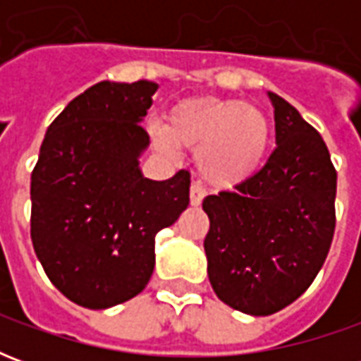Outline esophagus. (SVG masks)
Returning a JSON list of instances; mask_svg holds the SVG:
<instances>
[{
    "label": "esophagus",
    "instance_id": "1",
    "mask_svg": "<svg viewBox=\"0 0 361 361\" xmlns=\"http://www.w3.org/2000/svg\"><path fill=\"white\" fill-rule=\"evenodd\" d=\"M204 195H207V191H204L203 185H201L199 181H193V183H191V189H189L191 204H193V207H199V204H201V201H203Z\"/></svg>",
    "mask_w": 361,
    "mask_h": 361
}]
</instances>
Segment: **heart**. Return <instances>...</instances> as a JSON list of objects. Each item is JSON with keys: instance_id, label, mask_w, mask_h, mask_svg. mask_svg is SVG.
Here are the masks:
<instances>
[{"instance_id": "obj_1", "label": "heart", "mask_w": 361, "mask_h": 361, "mask_svg": "<svg viewBox=\"0 0 361 361\" xmlns=\"http://www.w3.org/2000/svg\"><path fill=\"white\" fill-rule=\"evenodd\" d=\"M152 141L173 154V141L197 149V166L207 181L230 188L263 164L271 126L263 111L238 100L199 96L183 100L168 116V129L152 126Z\"/></svg>"}]
</instances>
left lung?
<instances>
[{
	"instance_id": "8db88e82",
	"label": "left lung",
	"mask_w": 361,
	"mask_h": 361,
	"mask_svg": "<svg viewBox=\"0 0 361 361\" xmlns=\"http://www.w3.org/2000/svg\"><path fill=\"white\" fill-rule=\"evenodd\" d=\"M269 98L276 149L235 191L203 201L212 290L247 315L276 313L310 288L336 222V170L323 137L284 98Z\"/></svg>"
}]
</instances>
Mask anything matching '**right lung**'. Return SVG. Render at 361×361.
<instances>
[{
	"label": "right lung",
	"mask_w": 361,
	"mask_h": 361,
	"mask_svg": "<svg viewBox=\"0 0 361 361\" xmlns=\"http://www.w3.org/2000/svg\"><path fill=\"white\" fill-rule=\"evenodd\" d=\"M158 85L96 82L67 104L46 131L30 176V238L61 294L89 310L145 290L154 238L189 204V172L142 178L149 147L141 126Z\"/></svg>",
	"instance_id": "right-lung-1"
}]
</instances>
